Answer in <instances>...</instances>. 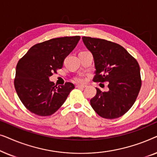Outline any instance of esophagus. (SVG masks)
Masks as SVG:
<instances>
[{"mask_svg": "<svg viewBox=\"0 0 157 157\" xmlns=\"http://www.w3.org/2000/svg\"><path fill=\"white\" fill-rule=\"evenodd\" d=\"M86 86V85H82V84H77L76 87L77 88H85Z\"/></svg>", "mask_w": 157, "mask_h": 157, "instance_id": "34e87169", "label": "esophagus"}]
</instances>
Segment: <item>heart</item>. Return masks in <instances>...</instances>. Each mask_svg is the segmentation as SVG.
I'll use <instances>...</instances> for the list:
<instances>
[{"instance_id":"b5f03b06","label":"heart","mask_w":157,"mask_h":157,"mask_svg":"<svg viewBox=\"0 0 157 157\" xmlns=\"http://www.w3.org/2000/svg\"><path fill=\"white\" fill-rule=\"evenodd\" d=\"M75 80H76L77 82H83V81H85V78L82 76V75H80V76L76 77V78H75Z\"/></svg>"}]
</instances>
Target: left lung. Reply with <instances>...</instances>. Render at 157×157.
I'll use <instances>...</instances> for the list:
<instances>
[{"label":"left lung","mask_w":157,"mask_h":157,"mask_svg":"<svg viewBox=\"0 0 157 157\" xmlns=\"http://www.w3.org/2000/svg\"><path fill=\"white\" fill-rule=\"evenodd\" d=\"M93 54L95 82H108V91L98 88L90 100L92 108L102 118L117 119L127 112L138 96L141 86L138 62L124 47L109 40L82 38Z\"/></svg>","instance_id":"8db88e82"}]
</instances>
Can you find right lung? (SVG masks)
<instances>
[{
  "label": "right lung",
  "instance_id": "1",
  "mask_svg": "<svg viewBox=\"0 0 157 157\" xmlns=\"http://www.w3.org/2000/svg\"><path fill=\"white\" fill-rule=\"evenodd\" d=\"M81 37L52 38L34 45L19 60L14 86L19 98L28 110L40 117L54 113L75 86L66 82L54 86L49 81L61 69L66 57L74 50Z\"/></svg>",
  "mask_w": 157,
  "mask_h": 157
}]
</instances>
